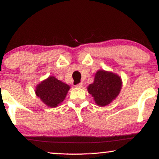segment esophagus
Here are the masks:
<instances>
[{"label": "esophagus", "mask_w": 159, "mask_h": 159, "mask_svg": "<svg viewBox=\"0 0 159 159\" xmlns=\"http://www.w3.org/2000/svg\"><path fill=\"white\" fill-rule=\"evenodd\" d=\"M82 86H83V83L82 82H80V83H78L75 85V87H77V88H82Z\"/></svg>", "instance_id": "1"}]
</instances>
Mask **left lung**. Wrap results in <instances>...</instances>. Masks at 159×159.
I'll return each mask as SVG.
<instances>
[{"instance_id":"left-lung-1","label":"left lung","mask_w":159,"mask_h":159,"mask_svg":"<svg viewBox=\"0 0 159 159\" xmlns=\"http://www.w3.org/2000/svg\"><path fill=\"white\" fill-rule=\"evenodd\" d=\"M122 85L121 77L104 70L98 71L94 82L88 87V91L94 98L97 105L105 106L111 103L119 94Z\"/></svg>"}]
</instances>
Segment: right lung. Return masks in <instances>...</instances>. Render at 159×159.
Wrapping results in <instances>:
<instances>
[{
    "instance_id": "obj_1",
    "label": "right lung",
    "mask_w": 159,
    "mask_h": 159,
    "mask_svg": "<svg viewBox=\"0 0 159 159\" xmlns=\"http://www.w3.org/2000/svg\"><path fill=\"white\" fill-rule=\"evenodd\" d=\"M70 87L51 76L36 87V95L48 107H56L64 101Z\"/></svg>"
}]
</instances>
